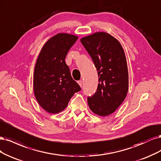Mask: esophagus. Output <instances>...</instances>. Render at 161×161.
<instances>
[{"label": "esophagus", "instance_id": "obj_1", "mask_svg": "<svg viewBox=\"0 0 161 161\" xmlns=\"http://www.w3.org/2000/svg\"><path fill=\"white\" fill-rule=\"evenodd\" d=\"M77 83H78V84H79L80 86L81 87L82 86H83V81H82V80H80V81H77Z\"/></svg>", "mask_w": 161, "mask_h": 161}]
</instances>
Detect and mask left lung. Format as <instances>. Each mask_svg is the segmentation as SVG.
Returning a JSON list of instances; mask_svg holds the SVG:
<instances>
[{"label":"left lung","mask_w":161,"mask_h":161,"mask_svg":"<svg viewBox=\"0 0 161 161\" xmlns=\"http://www.w3.org/2000/svg\"><path fill=\"white\" fill-rule=\"evenodd\" d=\"M94 61L98 74L97 91L87 97L90 110L106 116L114 113L128 91V71L125 53L119 41L106 32H97L81 39Z\"/></svg>","instance_id":"obj_1"}]
</instances>
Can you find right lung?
I'll return each mask as SVG.
<instances>
[{"label": "right lung", "instance_id": "add662e5", "mask_svg": "<svg viewBox=\"0 0 161 161\" xmlns=\"http://www.w3.org/2000/svg\"><path fill=\"white\" fill-rule=\"evenodd\" d=\"M78 39L76 35L58 33L41 49L33 75V90L41 107L50 114L63 111L80 86L71 77L65 61L69 49Z\"/></svg>", "mask_w": 161, "mask_h": 161}]
</instances>
